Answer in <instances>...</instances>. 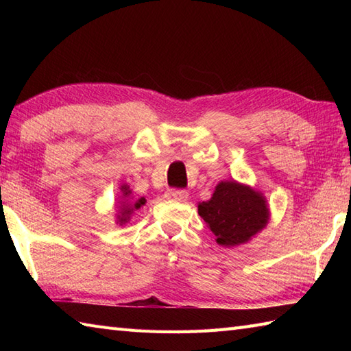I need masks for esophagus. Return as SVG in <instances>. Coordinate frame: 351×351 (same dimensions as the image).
Returning <instances> with one entry per match:
<instances>
[{"label":"esophagus","mask_w":351,"mask_h":351,"mask_svg":"<svg viewBox=\"0 0 351 351\" xmlns=\"http://www.w3.org/2000/svg\"><path fill=\"white\" fill-rule=\"evenodd\" d=\"M166 197L170 200H176V202H185L189 199V193L185 190H167L166 191Z\"/></svg>","instance_id":"1"}]
</instances>
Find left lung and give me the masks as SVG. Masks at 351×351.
Listing matches in <instances>:
<instances>
[{
  "label": "left lung",
  "instance_id": "obj_1",
  "mask_svg": "<svg viewBox=\"0 0 351 351\" xmlns=\"http://www.w3.org/2000/svg\"><path fill=\"white\" fill-rule=\"evenodd\" d=\"M197 211L223 247L249 243L270 220L264 193L235 180L215 185L211 199L199 202Z\"/></svg>",
  "mask_w": 351,
  "mask_h": 351
}]
</instances>
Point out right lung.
<instances>
[{"mask_svg":"<svg viewBox=\"0 0 351 351\" xmlns=\"http://www.w3.org/2000/svg\"><path fill=\"white\" fill-rule=\"evenodd\" d=\"M146 204L145 197H138L136 199L132 196V190L130 189L128 184H122L119 187V196H117V202H116V223L119 226H123L128 223L132 217V214L137 210H140L141 206Z\"/></svg>","mask_w":351,"mask_h":351,"instance_id":"right-lung-1","label":"right lung"}]
</instances>
